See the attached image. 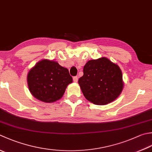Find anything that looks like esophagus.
<instances>
[{"label": "esophagus", "instance_id": "34e87169", "mask_svg": "<svg viewBox=\"0 0 152 152\" xmlns=\"http://www.w3.org/2000/svg\"><path fill=\"white\" fill-rule=\"evenodd\" d=\"M78 77L77 76H74L73 77V81L74 82H76V83H77L78 82Z\"/></svg>", "mask_w": 152, "mask_h": 152}]
</instances>
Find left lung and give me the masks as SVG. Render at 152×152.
I'll return each instance as SVG.
<instances>
[{"mask_svg": "<svg viewBox=\"0 0 152 152\" xmlns=\"http://www.w3.org/2000/svg\"><path fill=\"white\" fill-rule=\"evenodd\" d=\"M83 72L84 75L79 79L78 84L86 99L95 105L111 103L123 90L121 68L107 58L88 61Z\"/></svg>", "mask_w": 152, "mask_h": 152, "instance_id": "obj_1", "label": "left lung"}]
</instances>
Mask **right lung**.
<instances>
[{
  "label": "right lung",
  "instance_id": "add662e5",
  "mask_svg": "<svg viewBox=\"0 0 152 152\" xmlns=\"http://www.w3.org/2000/svg\"><path fill=\"white\" fill-rule=\"evenodd\" d=\"M27 82L35 98L45 103H53L63 96L72 78L67 68L57 62L43 59L29 70Z\"/></svg>",
  "mask_w": 152,
  "mask_h": 152
}]
</instances>
